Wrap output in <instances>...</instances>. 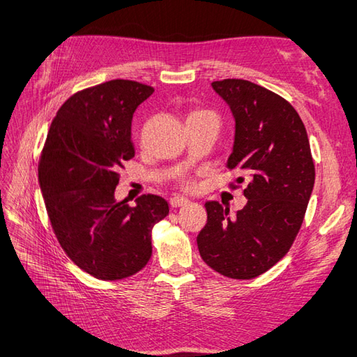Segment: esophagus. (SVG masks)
Segmentation results:
<instances>
[{
  "instance_id": "esophagus-1",
  "label": "esophagus",
  "mask_w": 357,
  "mask_h": 357,
  "mask_svg": "<svg viewBox=\"0 0 357 357\" xmlns=\"http://www.w3.org/2000/svg\"><path fill=\"white\" fill-rule=\"evenodd\" d=\"M188 204H190V201L185 199V198H181V196H173V198L170 199V206L174 207V208L188 206Z\"/></svg>"
}]
</instances>
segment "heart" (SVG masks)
Instances as JSON below:
<instances>
[{"instance_id": "heart-1", "label": "heart", "mask_w": 357, "mask_h": 357, "mask_svg": "<svg viewBox=\"0 0 357 357\" xmlns=\"http://www.w3.org/2000/svg\"><path fill=\"white\" fill-rule=\"evenodd\" d=\"M204 116H215V115L208 110H193V112L188 113L187 121L188 119H196V118H204ZM181 184H183V187L187 188V190H192V188L195 187V181L190 179V178H183V179H181Z\"/></svg>"}]
</instances>
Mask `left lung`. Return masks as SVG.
Returning a JSON list of instances; mask_svg holds the SVG:
<instances>
[{
	"label": "left lung",
	"mask_w": 357,
	"mask_h": 357,
	"mask_svg": "<svg viewBox=\"0 0 357 357\" xmlns=\"http://www.w3.org/2000/svg\"><path fill=\"white\" fill-rule=\"evenodd\" d=\"M230 105L236 133L229 170L230 184L247 183L245 207L229 216V207L206 202L207 224L198 234L201 257L231 279H253L270 270L298 236L314 185L310 141L298 112L282 96L245 79L211 82Z\"/></svg>",
	"instance_id": "left-lung-1"
}]
</instances>
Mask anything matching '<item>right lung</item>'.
Returning a JSON list of instances; mask_svg holds the SVG:
<instances>
[{"instance_id":"right-lung-1","label":"right lung","mask_w":357,"mask_h":357,"mask_svg":"<svg viewBox=\"0 0 357 357\" xmlns=\"http://www.w3.org/2000/svg\"><path fill=\"white\" fill-rule=\"evenodd\" d=\"M153 87L112 79L72 95L52 121L38 181L52 230L66 255L90 276L118 280L146 267L151 230L169 215L161 196L142 195L130 207L115 201L136 107Z\"/></svg>"}]
</instances>
